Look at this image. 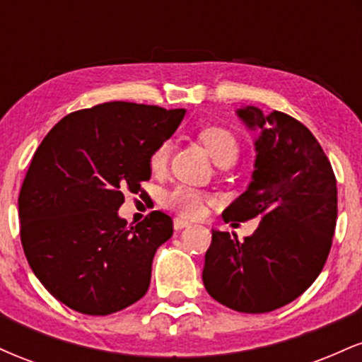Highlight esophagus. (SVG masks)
I'll list each match as a JSON object with an SVG mask.
<instances>
[{"label": "esophagus", "mask_w": 362, "mask_h": 362, "mask_svg": "<svg viewBox=\"0 0 362 362\" xmlns=\"http://www.w3.org/2000/svg\"><path fill=\"white\" fill-rule=\"evenodd\" d=\"M189 226H190V223L185 221V219H180V218L173 219V228H175L177 231L184 230V228H189Z\"/></svg>", "instance_id": "esophagus-1"}]
</instances>
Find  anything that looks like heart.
Wrapping results in <instances>:
<instances>
[{"instance_id":"1","label":"heart","mask_w":362,"mask_h":362,"mask_svg":"<svg viewBox=\"0 0 362 362\" xmlns=\"http://www.w3.org/2000/svg\"><path fill=\"white\" fill-rule=\"evenodd\" d=\"M199 139L204 144L206 151L213 158L216 165H221L224 161H233L238 156V141L228 129L219 126H209L199 132ZM170 158V144L161 143L160 146L155 148V151L149 156V168L153 173H161L168 165ZM207 201V195L199 192L187 185H177L172 190L165 192L163 204L168 209L185 216V218H195L202 214L204 204Z\"/></svg>"}]
</instances>
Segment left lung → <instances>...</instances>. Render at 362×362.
Masks as SVG:
<instances>
[{"label":"left lung","instance_id":"left-lung-1","mask_svg":"<svg viewBox=\"0 0 362 362\" xmlns=\"http://www.w3.org/2000/svg\"><path fill=\"white\" fill-rule=\"evenodd\" d=\"M253 141L247 190L224 209V221L260 219L240 242L213 230L202 282L216 301L242 313H267L294 301L325 265L337 221V180L310 129L288 114L236 110ZM236 224V223H233Z\"/></svg>","mask_w":362,"mask_h":362}]
</instances>
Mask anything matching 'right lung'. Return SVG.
Instances as JSON below:
<instances>
[{"instance_id": "add662e5", "label": "right lung", "mask_w": 362, "mask_h": 362, "mask_svg": "<svg viewBox=\"0 0 362 362\" xmlns=\"http://www.w3.org/2000/svg\"><path fill=\"white\" fill-rule=\"evenodd\" d=\"M185 109L107 102L66 115L32 158L18 197L20 238L44 288L85 315H110L146 294L153 257L173 233L153 211L127 228L124 190L151 178L149 156Z\"/></svg>"}]
</instances>
